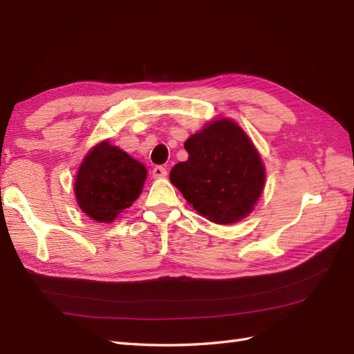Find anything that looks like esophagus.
<instances>
[{"label":"esophagus","mask_w":354,"mask_h":354,"mask_svg":"<svg viewBox=\"0 0 354 354\" xmlns=\"http://www.w3.org/2000/svg\"><path fill=\"white\" fill-rule=\"evenodd\" d=\"M152 176L155 179L167 176V170H165V167H162V165H156V167H153V170H152Z\"/></svg>","instance_id":"esophagus-1"}]
</instances>
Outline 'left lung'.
I'll list each match as a JSON object with an SVG mask.
<instances>
[{
  "mask_svg": "<svg viewBox=\"0 0 354 354\" xmlns=\"http://www.w3.org/2000/svg\"><path fill=\"white\" fill-rule=\"evenodd\" d=\"M189 160L170 170L185 201L219 225L250 214L265 189V164L252 140L231 118L207 123L184 142Z\"/></svg>",
  "mask_w": 354,
  "mask_h": 354,
  "instance_id": "1",
  "label": "left lung"
}]
</instances>
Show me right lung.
<instances>
[{
    "label": "right lung",
    "instance_id": "add662e5",
    "mask_svg": "<svg viewBox=\"0 0 354 354\" xmlns=\"http://www.w3.org/2000/svg\"><path fill=\"white\" fill-rule=\"evenodd\" d=\"M147 169L109 140L100 141L85 155L74 181L79 208L93 221L114 222L137 201Z\"/></svg>",
    "mask_w": 354,
    "mask_h": 354
}]
</instances>
